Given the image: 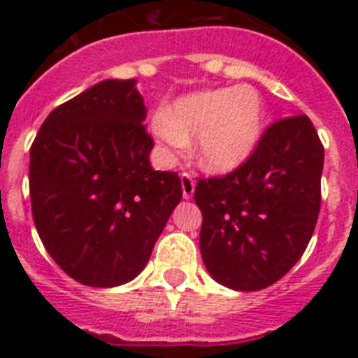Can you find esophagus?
Returning <instances> with one entry per match:
<instances>
[{"label":"esophagus","mask_w":358,"mask_h":358,"mask_svg":"<svg viewBox=\"0 0 358 358\" xmlns=\"http://www.w3.org/2000/svg\"><path fill=\"white\" fill-rule=\"evenodd\" d=\"M180 182H182V195L184 199H191L195 193V178L191 173H182L180 174Z\"/></svg>","instance_id":"obj_1"}]
</instances>
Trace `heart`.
I'll return each instance as SVG.
<instances>
[{
  "label": "heart",
  "mask_w": 358,
  "mask_h": 358,
  "mask_svg": "<svg viewBox=\"0 0 358 358\" xmlns=\"http://www.w3.org/2000/svg\"><path fill=\"white\" fill-rule=\"evenodd\" d=\"M264 129V100L249 85L201 91L152 117V131L171 150L196 137L195 154L210 173H229L249 159Z\"/></svg>",
  "instance_id": "obj_1"
}]
</instances>
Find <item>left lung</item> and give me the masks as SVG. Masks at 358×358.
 Here are the masks:
<instances>
[{
  "label": "left lung",
  "mask_w": 358,
  "mask_h": 358,
  "mask_svg": "<svg viewBox=\"0 0 358 358\" xmlns=\"http://www.w3.org/2000/svg\"><path fill=\"white\" fill-rule=\"evenodd\" d=\"M323 145L306 115L273 122L255 152L221 178H201V255L219 284L271 286L297 264L316 229Z\"/></svg>",
  "instance_id": "1"
}]
</instances>
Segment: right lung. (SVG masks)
Instances as JSON below:
<instances>
[{"label":"right lung","mask_w":358,"mask_h":358,"mask_svg":"<svg viewBox=\"0 0 358 358\" xmlns=\"http://www.w3.org/2000/svg\"><path fill=\"white\" fill-rule=\"evenodd\" d=\"M145 117L137 81L106 80L53 109L31 145L36 232L85 286L137 277L182 201L178 174L150 167Z\"/></svg>","instance_id":"1"}]
</instances>
